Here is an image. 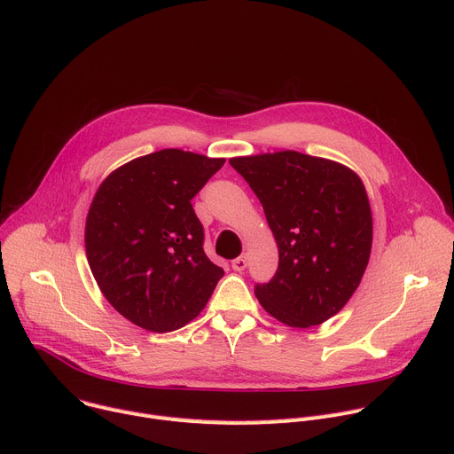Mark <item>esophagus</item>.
Wrapping results in <instances>:
<instances>
[{"label":"esophagus","instance_id":"34e87169","mask_svg":"<svg viewBox=\"0 0 454 454\" xmlns=\"http://www.w3.org/2000/svg\"><path fill=\"white\" fill-rule=\"evenodd\" d=\"M246 266H248V255H240L235 261H231V268L235 271H242V270H246Z\"/></svg>","mask_w":454,"mask_h":454}]
</instances>
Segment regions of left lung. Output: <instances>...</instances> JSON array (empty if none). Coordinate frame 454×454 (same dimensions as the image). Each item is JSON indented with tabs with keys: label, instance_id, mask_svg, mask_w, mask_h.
<instances>
[{
	"label": "left lung",
	"instance_id": "1",
	"mask_svg": "<svg viewBox=\"0 0 454 454\" xmlns=\"http://www.w3.org/2000/svg\"><path fill=\"white\" fill-rule=\"evenodd\" d=\"M230 164L259 197L278 246L275 275L255 284L262 308L292 327L339 313L360 284L373 240L358 176L294 150L235 157Z\"/></svg>",
	"mask_w": 454,
	"mask_h": 454
}]
</instances>
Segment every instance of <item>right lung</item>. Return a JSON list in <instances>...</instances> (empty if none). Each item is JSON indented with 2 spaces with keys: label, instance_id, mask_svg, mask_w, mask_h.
Returning a JSON list of instances; mask_svg holds the SVG:
<instances>
[{
  "label": "right lung",
  "instance_id": "right-lung-1",
  "mask_svg": "<svg viewBox=\"0 0 454 454\" xmlns=\"http://www.w3.org/2000/svg\"><path fill=\"white\" fill-rule=\"evenodd\" d=\"M224 159L177 148L134 159L99 186L87 259L106 301L139 327L168 333L193 320L224 275L204 254L192 199Z\"/></svg>",
  "mask_w": 454,
  "mask_h": 454
}]
</instances>
